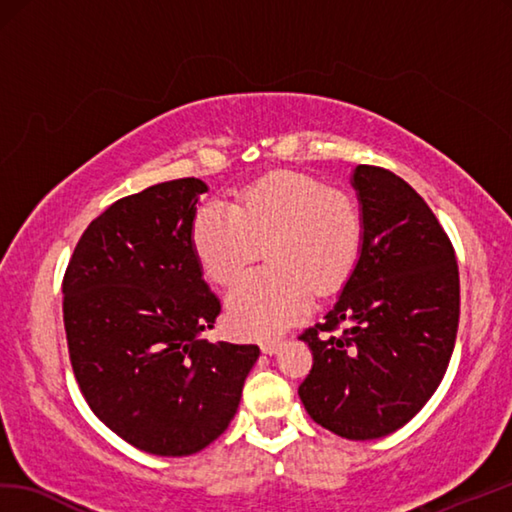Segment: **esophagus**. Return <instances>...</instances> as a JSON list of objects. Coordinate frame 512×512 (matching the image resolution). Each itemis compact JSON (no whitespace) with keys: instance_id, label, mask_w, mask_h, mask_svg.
<instances>
[{"instance_id":"esophagus-1","label":"esophagus","mask_w":512,"mask_h":512,"mask_svg":"<svg viewBox=\"0 0 512 512\" xmlns=\"http://www.w3.org/2000/svg\"><path fill=\"white\" fill-rule=\"evenodd\" d=\"M279 347H281V342H279V340H266V342H261V351L268 353V355L277 353V351H279Z\"/></svg>"}]
</instances>
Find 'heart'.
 Masks as SVG:
<instances>
[{
	"label": "heart",
	"mask_w": 512,
	"mask_h": 512,
	"mask_svg": "<svg viewBox=\"0 0 512 512\" xmlns=\"http://www.w3.org/2000/svg\"><path fill=\"white\" fill-rule=\"evenodd\" d=\"M362 222L353 198L318 178L281 172L233 200L198 211L192 244L202 272L220 285L240 277L266 248L268 270L251 272L227 296L231 327L270 336L301 318L312 292L347 281L360 255Z\"/></svg>",
	"instance_id": "heart-1"
}]
</instances>
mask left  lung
<instances>
[{
	"instance_id": "left-lung-1",
	"label": "left lung",
	"mask_w": 512,
	"mask_h": 512,
	"mask_svg": "<svg viewBox=\"0 0 512 512\" xmlns=\"http://www.w3.org/2000/svg\"><path fill=\"white\" fill-rule=\"evenodd\" d=\"M362 248L325 318L299 336L312 371L299 386L307 414L351 441L406 425L441 384L454 353L460 279L454 246L414 189L358 165Z\"/></svg>"
}]
</instances>
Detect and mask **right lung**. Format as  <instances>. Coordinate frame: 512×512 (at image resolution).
<instances>
[{"label":"right lung","mask_w":512,"mask_h":512,"mask_svg":"<svg viewBox=\"0 0 512 512\" xmlns=\"http://www.w3.org/2000/svg\"><path fill=\"white\" fill-rule=\"evenodd\" d=\"M198 178L152 185L91 220L63 277L69 362L106 427L154 456L227 430L257 344L200 340L220 314L192 244Z\"/></svg>","instance_id":"add662e5"}]
</instances>
